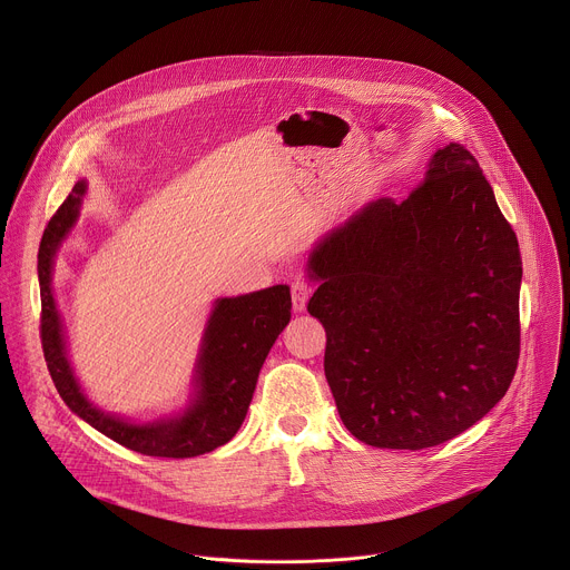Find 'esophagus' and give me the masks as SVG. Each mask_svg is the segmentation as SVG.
Segmentation results:
<instances>
[{"label": "esophagus", "mask_w": 570, "mask_h": 570, "mask_svg": "<svg viewBox=\"0 0 570 570\" xmlns=\"http://www.w3.org/2000/svg\"><path fill=\"white\" fill-rule=\"evenodd\" d=\"M313 293V284L304 277H297L291 282V297H293V308L295 311H304L306 308V302Z\"/></svg>", "instance_id": "34e87169"}]
</instances>
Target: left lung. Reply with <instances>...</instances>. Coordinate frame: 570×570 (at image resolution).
<instances>
[{
  "mask_svg": "<svg viewBox=\"0 0 570 570\" xmlns=\"http://www.w3.org/2000/svg\"><path fill=\"white\" fill-rule=\"evenodd\" d=\"M308 313L347 431L379 449L453 440L519 363L521 253L478 159L440 148L409 198H379L308 255Z\"/></svg>",
  "mask_w": 570,
  "mask_h": 570,
  "instance_id": "8db88e82",
  "label": "left lung"
}]
</instances>
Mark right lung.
I'll use <instances>...</instances> for the list:
<instances>
[{
  "mask_svg": "<svg viewBox=\"0 0 570 570\" xmlns=\"http://www.w3.org/2000/svg\"><path fill=\"white\" fill-rule=\"evenodd\" d=\"M86 183L71 194L45 227L38 253L40 338L53 385L71 413L121 446L153 458H194L229 442L250 409L259 370L291 320V291L284 284L216 299L196 363V394L178 417L130 424L99 411L80 390L62 338L60 313L51 291L53 257L78 218Z\"/></svg>",
  "mask_w": 570,
  "mask_h": 570,
  "instance_id": "1",
  "label": "right lung"
}]
</instances>
